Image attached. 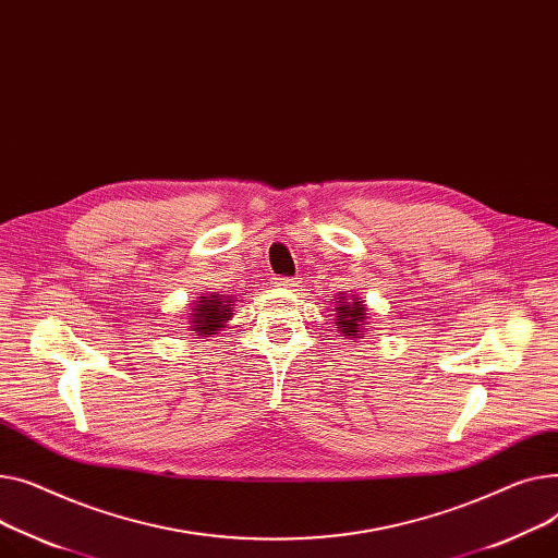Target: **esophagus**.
I'll return each mask as SVG.
<instances>
[{
    "label": "esophagus",
    "instance_id": "34e87169",
    "mask_svg": "<svg viewBox=\"0 0 558 558\" xmlns=\"http://www.w3.org/2000/svg\"><path fill=\"white\" fill-rule=\"evenodd\" d=\"M275 288H294V286H300V281L298 279H292V277H275Z\"/></svg>",
    "mask_w": 558,
    "mask_h": 558
}]
</instances>
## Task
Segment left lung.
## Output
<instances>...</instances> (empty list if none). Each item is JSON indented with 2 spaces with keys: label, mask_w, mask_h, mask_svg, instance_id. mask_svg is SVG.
Wrapping results in <instances>:
<instances>
[{
  "label": "left lung",
  "mask_w": 558,
  "mask_h": 558,
  "mask_svg": "<svg viewBox=\"0 0 558 558\" xmlns=\"http://www.w3.org/2000/svg\"><path fill=\"white\" fill-rule=\"evenodd\" d=\"M336 302V329L349 338V340H355V338H365L367 336V329L365 326L369 324V313H367V306L365 302L355 298V294H347L340 292L338 298L333 300Z\"/></svg>",
  "instance_id": "1"
}]
</instances>
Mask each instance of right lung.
I'll return each mask as SVG.
<instances>
[{
	"label": "right lung",
	"instance_id": "add662e5",
	"mask_svg": "<svg viewBox=\"0 0 558 558\" xmlns=\"http://www.w3.org/2000/svg\"><path fill=\"white\" fill-rule=\"evenodd\" d=\"M236 298L232 294H203V298L193 300L191 311L186 313L189 331H195L201 338H214L218 331H222L227 322L234 317L232 308L236 306Z\"/></svg>",
	"mask_w": 558,
	"mask_h": 558
}]
</instances>
